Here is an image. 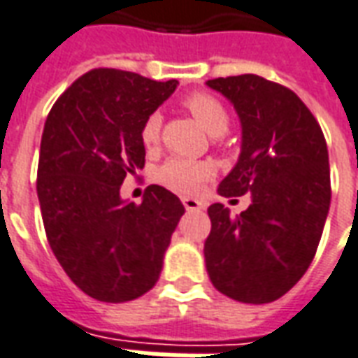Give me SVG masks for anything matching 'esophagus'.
Returning a JSON list of instances; mask_svg holds the SVG:
<instances>
[{"label": "esophagus", "mask_w": 358, "mask_h": 358, "mask_svg": "<svg viewBox=\"0 0 358 358\" xmlns=\"http://www.w3.org/2000/svg\"><path fill=\"white\" fill-rule=\"evenodd\" d=\"M183 206H185V210H187V212H199V210H202V208H204V204H202V202H200V200H196V199L185 196Z\"/></svg>", "instance_id": "34e87169"}]
</instances>
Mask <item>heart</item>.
Listing matches in <instances>:
<instances>
[{"instance_id": "1", "label": "heart", "mask_w": 358, "mask_h": 358, "mask_svg": "<svg viewBox=\"0 0 358 358\" xmlns=\"http://www.w3.org/2000/svg\"><path fill=\"white\" fill-rule=\"evenodd\" d=\"M185 108L191 111L192 117L199 121V125L212 136H220L227 131L229 127V113L224 108V103L212 94L196 92L191 94L185 100ZM159 129H162V115L158 111L146 117L141 131L144 146H154L159 138ZM212 177V167L200 162H191L183 158L167 159L164 166L159 167L156 179L167 189L181 194H192L196 192Z\"/></svg>"}]
</instances>
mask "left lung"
I'll return each instance as SVG.
<instances>
[{
	"label": "left lung",
	"instance_id": "1",
	"mask_svg": "<svg viewBox=\"0 0 358 358\" xmlns=\"http://www.w3.org/2000/svg\"><path fill=\"white\" fill-rule=\"evenodd\" d=\"M241 121V154L217 187L250 194L237 217L215 202L204 260L214 287L239 303H272L303 278L328 217L331 189L326 138L293 90L258 75L206 83Z\"/></svg>",
	"mask_w": 358,
	"mask_h": 358
}]
</instances>
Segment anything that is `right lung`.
Wrapping results in <instances>:
<instances>
[{"instance_id":"add662e5","label":"right lung","mask_w":358,"mask_h":358,"mask_svg":"<svg viewBox=\"0 0 358 358\" xmlns=\"http://www.w3.org/2000/svg\"><path fill=\"white\" fill-rule=\"evenodd\" d=\"M177 85L92 69L45 119L36 183L45 235L71 281L96 301L125 303L150 291L185 214L159 185L146 189L141 204L119 194L127 175L144 167V121Z\"/></svg>"}]
</instances>
